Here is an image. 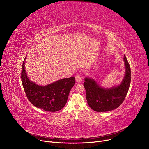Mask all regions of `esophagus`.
<instances>
[{
    "label": "esophagus",
    "mask_w": 149,
    "mask_h": 149,
    "mask_svg": "<svg viewBox=\"0 0 149 149\" xmlns=\"http://www.w3.org/2000/svg\"><path fill=\"white\" fill-rule=\"evenodd\" d=\"M75 79L77 82H80L82 81V77L81 76V75L79 74H77L76 76H75Z\"/></svg>",
    "instance_id": "esophagus-1"
}]
</instances>
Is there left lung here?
I'll use <instances>...</instances> for the list:
<instances>
[{
  "mask_svg": "<svg viewBox=\"0 0 149 149\" xmlns=\"http://www.w3.org/2000/svg\"><path fill=\"white\" fill-rule=\"evenodd\" d=\"M125 71L121 83L110 88H104L93 78H85L84 86L86 91L88 105L97 112L113 110L122 104L128 93L131 82L130 67L125 56H124Z\"/></svg>",
  "mask_w": 149,
  "mask_h": 149,
  "instance_id": "8db88e82",
  "label": "left lung"
}]
</instances>
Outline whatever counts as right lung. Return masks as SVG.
Here are the masks:
<instances>
[{"label":"right lung","mask_w":149,"mask_h":149,"mask_svg":"<svg viewBox=\"0 0 149 149\" xmlns=\"http://www.w3.org/2000/svg\"><path fill=\"white\" fill-rule=\"evenodd\" d=\"M24 61L21 79L22 86L29 101L37 108L47 111L55 112L66 104L70 90L75 83L74 77L63 78L45 86H41L30 81L25 70Z\"/></svg>","instance_id":"right-lung-1"}]
</instances>
